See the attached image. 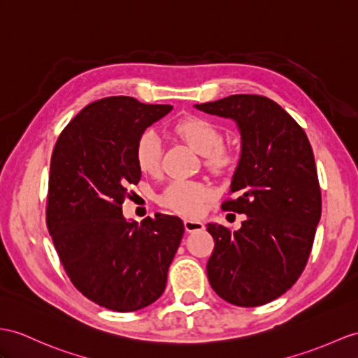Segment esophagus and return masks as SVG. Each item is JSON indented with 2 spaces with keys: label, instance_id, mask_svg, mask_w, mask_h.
<instances>
[{
  "label": "esophagus",
  "instance_id": "obj_1",
  "mask_svg": "<svg viewBox=\"0 0 358 358\" xmlns=\"http://www.w3.org/2000/svg\"><path fill=\"white\" fill-rule=\"evenodd\" d=\"M184 226L187 232H194V231H202L205 229V224L197 220H184Z\"/></svg>",
  "mask_w": 358,
  "mask_h": 358
}]
</instances>
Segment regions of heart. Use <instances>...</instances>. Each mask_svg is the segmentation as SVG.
Wrapping results in <instances>:
<instances>
[{"mask_svg":"<svg viewBox=\"0 0 358 358\" xmlns=\"http://www.w3.org/2000/svg\"><path fill=\"white\" fill-rule=\"evenodd\" d=\"M179 138L202 155L205 167L217 174L232 173L238 165L240 155L231 145L223 144V130L213 120L191 115L174 126ZM162 141L153 129H147L139 135L135 145V161L143 173L155 174L161 169ZM211 197L208 185L197 180H173L159 194V203L170 211L193 217L202 211V206Z\"/></svg>","mask_w":358,"mask_h":358,"instance_id":"b5f03b06","label":"heart"}]
</instances>
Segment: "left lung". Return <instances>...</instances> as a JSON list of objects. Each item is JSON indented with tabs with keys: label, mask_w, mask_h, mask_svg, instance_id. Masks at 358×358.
<instances>
[{
	"label": "left lung",
	"mask_w": 358,
	"mask_h": 358,
	"mask_svg": "<svg viewBox=\"0 0 358 358\" xmlns=\"http://www.w3.org/2000/svg\"><path fill=\"white\" fill-rule=\"evenodd\" d=\"M196 108L232 118L241 134L235 197L222 208L246 220L238 231L206 224L215 243L208 280L226 302L258 307L284 294L307 266L322 213L315 155L303 129L264 95L235 94Z\"/></svg>",
	"instance_id": "left-lung-1"
}]
</instances>
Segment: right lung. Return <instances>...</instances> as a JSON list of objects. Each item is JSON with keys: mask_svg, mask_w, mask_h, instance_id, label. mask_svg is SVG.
<instances>
[{"mask_svg": "<svg viewBox=\"0 0 358 358\" xmlns=\"http://www.w3.org/2000/svg\"><path fill=\"white\" fill-rule=\"evenodd\" d=\"M171 109L126 95L97 100L69 121L51 155L47 228L60 263L85 298L112 311L159 298L184 235L176 215L138 224L121 211L141 179L138 138Z\"/></svg>", "mask_w": 358, "mask_h": 358, "instance_id": "obj_1", "label": "right lung"}]
</instances>
